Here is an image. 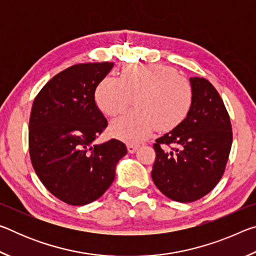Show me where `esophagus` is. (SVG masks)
<instances>
[{
    "label": "esophagus",
    "mask_w": 256,
    "mask_h": 256,
    "mask_svg": "<svg viewBox=\"0 0 256 256\" xmlns=\"http://www.w3.org/2000/svg\"><path fill=\"white\" fill-rule=\"evenodd\" d=\"M138 149V144H128V150L130 154L136 152Z\"/></svg>",
    "instance_id": "esophagus-1"
}]
</instances>
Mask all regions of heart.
<instances>
[{
  "mask_svg": "<svg viewBox=\"0 0 256 256\" xmlns=\"http://www.w3.org/2000/svg\"><path fill=\"white\" fill-rule=\"evenodd\" d=\"M134 98L136 108L110 124L114 136L128 144L146 140L156 128L172 130L183 122L193 105V89L174 68L162 64H130L120 78L106 76L94 99L107 116L122 114Z\"/></svg>",
  "mask_w": 256,
  "mask_h": 256,
  "instance_id": "1",
  "label": "heart"
}]
</instances>
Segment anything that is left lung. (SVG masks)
<instances>
[{
	"instance_id": "obj_1",
	"label": "left lung",
	"mask_w": 256,
	"mask_h": 256,
	"mask_svg": "<svg viewBox=\"0 0 256 256\" xmlns=\"http://www.w3.org/2000/svg\"><path fill=\"white\" fill-rule=\"evenodd\" d=\"M193 105L178 126L156 140L151 177L172 200L188 203L211 192L222 178L232 144L230 118L220 94L203 78H190ZM162 144H175L168 153Z\"/></svg>"
}]
</instances>
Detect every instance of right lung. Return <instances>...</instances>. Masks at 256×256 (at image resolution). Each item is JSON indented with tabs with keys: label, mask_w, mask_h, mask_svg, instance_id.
<instances>
[{
	"label": "right lung",
	"mask_w": 256,
	"mask_h": 256,
	"mask_svg": "<svg viewBox=\"0 0 256 256\" xmlns=\"http://www.w3.org/2000/svg\"><path fill=\"white\" fill-rule=\"evenodd\" d=\"M114 63L76 64L42 86L29 120V152L45 188L71 206L96 201L112 185L128 154L115 138L96 144L107 120L94 100L99 82Z\"/></svg>",
	"instance_id": "add662e5"
}]
</instances>
